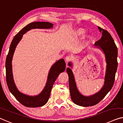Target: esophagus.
<instances>
[{
  "label": "esophagus",
  "instance_id": "34e87169",
  "mask_svg": "<svg viewBox=\"0 0 123 123\" xmlns=\"http://www.w3.org/2000/svg\"><path fill=\"white\" fill-rule=\"evenodd\" d=\"M71 60V57H70V56H67L66 57V58H65V61H66L67 62L70 61Z\"/></svg>",
  "mask_w": 123,
  "mask_h": 123
}]
</instances>
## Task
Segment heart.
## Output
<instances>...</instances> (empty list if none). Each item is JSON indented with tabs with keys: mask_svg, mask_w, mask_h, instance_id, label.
Returning a JSON list of instances; mask_svg holds the SVG:
<instances>
[{
	"mask_svg": "<svg viewBox=\"0 0 123 123\" xmlns=\"http://www.w3.org/2000/svg\"><path fill=\"white\" fill-rule=\"evenodd\" d=\"M86 33V31L82 28H79L75 29L72 32V34L74 37L76 38H81L83 37ZM91 37L90 36H87L86 37V40L87 42H89L90 40Z\"/></svg>",
	"mask_w": 123,
	"mask_h": 123,
	"instance_id": "b5f03b06",
	"label": "heart"
}]
</instances>
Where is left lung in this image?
Returning <instances> with one entry per match:
<instances>
[{
    "mask_svg": "<svg viewBox=\"0 0 123 123\" xmlns=\"http://www.w3.org/2000/svg\"><path fill=\"white\" fill-rule=\"evenodd\" d=\"M98 29L100 32H102V37L101 39L96 41L95 46H98V48H100L104 53L106 62L104 84L101 89L93 95L89 96L82 95L77 90L71 69L69 67L66 69L68 75L71 98L72 101L79 106L87 107L98 104L110 91L115 81V74L117 67V47L111 36L108 31L100 27H98ZM69 65L72 66L71 63H69Z\"/></svg>",
    "mask_w": 123,
    "mask_h": 123,
    "instance_id": "left-lung-1",
    "label": "left lung"
}]
</instances>
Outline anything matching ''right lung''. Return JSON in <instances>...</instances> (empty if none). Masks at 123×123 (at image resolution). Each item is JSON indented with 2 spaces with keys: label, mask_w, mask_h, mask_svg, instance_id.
Wrapping results in <instances>:
<instances>
[{
  "label": "right lung",
  "mask_w": 123,
  "mask_h": 123,
  "mask_svg": "<svg viewBox=\"0 0 123 123\" xmlns=\"http://www.w3.org/2000/svg\"><path fill=\"white\" fill-rule=\"evenodd\" d=\"M53 25L52 23L46 22H36L29 23L21 29L14 36L10 44L9 52L6 57V83L10 92L20 103L25 106L36 108L43 106L47 103L53 84L60 74L63 72L65 70L66 63L64 60L62 58L54 63L50 69L48 75L47 81L43 91L37 96H28L20 92L17 88L14 81L12 65L14 52L17 44L21 40L23 35L28 31L35 28L49 29L52 28Z\"/></svg>",
  "instance_id": "add662e5"
}]
</instances>
